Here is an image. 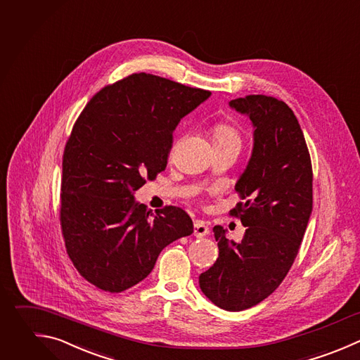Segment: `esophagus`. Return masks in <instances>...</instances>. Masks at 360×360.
Listing matches in <instances>:
<instances>
[{"instance_id": "1", "label": "esophagus", "mask_w": 360, "mask_h": 360, "mask_svg": "<svg viewBox=\"0 0 360 360\" xmlns=\"http://www.w3.org/2000/svg\"><path fill=\"white\" fill-rule=\"evenodd\" d=\"M208 235V226L202 221H194V236L202 238Z\"/></svg>"}]
</instances>
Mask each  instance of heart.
Returning <instances> with one entry per match:
<instances>
[{"instance_id": "1", "label": "heart", "mask_w": 360, "mask_h": 360, "mask_svg": "<svg viewBox=\"0 0 360 360\" xmlns=\"http://www.w3.org/2000/svg\"><path fill=\"white\" fill-rule=\"evenodd\" d=\"M214 143L215 146L218 145H231V146H236L240 149L242 145V138L239 131L232 127L228 122H218L214 125Z\"/></svg>"}]
</instances>
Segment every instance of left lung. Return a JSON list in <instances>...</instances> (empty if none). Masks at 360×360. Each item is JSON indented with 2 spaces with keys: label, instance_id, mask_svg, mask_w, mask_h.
<instances>
[{
  "label": "left lung",
  "instance_id": "8db88e82",
  "mask_svg": "<svg viewBox=\"0 0 360 360\" xmlns=\"http://www.w3.org/2000/svg\"><path fill=\"white\" fill-rule=\"evenodd\" d=\"M255 127V145L229 211L246 226L239 243L214 226L219 255L200 288L219 308L242 311L269 297L297 257L312 211V166L301 127L281 100L252 94L229 103Z\"/></svg>",
  "mask_w": 360,
  "mask_h": 360
}]
</instances>
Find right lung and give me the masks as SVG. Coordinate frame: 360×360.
I'll return each mask as SVG.
<instances>
[{
  "label": "right lung",
  "instance_id": "right-lung-1",
  "mask_svg": "<svg viewBox=\"0 0 360 360\" xmlns=\"http://www.w3.org/2000/svg\"><path fill=\"white\" fill-rule=\"evenodd\" d=\"M210 91L134 73L87 103L62 162L60 228L77 271L97 288L121 292L142 281L159 253L193 233L180 207L156 214L134 191L167 166L173 131Z\"/></svg>",
  "mask_w": 360,
  "mask_h": 360
}]
</instances>
